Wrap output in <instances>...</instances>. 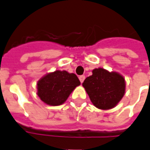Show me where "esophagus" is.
<instances>
[{
  "mask_svg": "<svg viewBox=\"0 0 150 150\" xmlns=\"http://www.w3.org/2000/svg\"><path fill=\"white\" fill-rule=\"evenodd\" d=\"M85 79H86V76H85V75H80V76H79V80H80V81H81V83L83 82Z\"/></svg>",
  "mask_w": 150,
  "mask_h": 150,
  "instance_id": "obj_1",
  "label": "esophagus"
}]
</instances>
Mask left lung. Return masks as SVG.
Masks as SVG:
<instances>
[{
  "label": "left lung",
  "instance_id": "obj_1",
  "mask_svg": "<svg viewBox=\"0 0 150 150\" xmlns=\"http://www.w3.org/2000/svg\"><path fill=\"white\" fill-rule=\"evenodd\" d=\"M90 100L96 108L103 110L112 109L121 100L126 91V81L122 75L98 68L82 83Z\"/></svg>",
  "mask_w": 150,
  "mask_h": 150
}]
</instances>
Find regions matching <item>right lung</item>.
Here are the masks:
<instances>
[{"label":"right lung","instance_id":"right-lung-1","mask_svg":"<svg viewBox=\"0 0 150 150\" xmlns=\"http://www.w3.org/2000/svg\"><path fill=\"white\" fill-rule=\"evenodd\" d=\"M80 84L79 79L74 73L57 70L48 73L38 81L37 94L47 105H60Z\"/></svg>","mask_w":150,"mask_h":150}]
</instances>
